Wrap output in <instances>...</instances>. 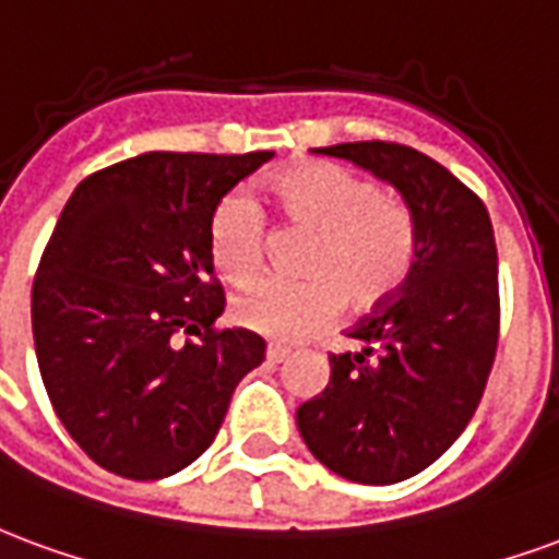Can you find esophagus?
Listing matches in <instances>:
<instances>
[{"label": "esophagus", "mask_w": 559, "mask_h": 559, "mask_svg": "<svg viewBox=\"0 0 559 559\" xmlns=\"http://www.w3.org/2000/svg\"><path fill=\"white\" fill-rule=\"evenodd\" d=\"M288 354H292V348H288V345L271 342V345H267V364H283Z\"/></svg>", "instance_id": "obj_1"}]
</instances>
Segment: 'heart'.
Segmentation results:
<instances>
[{"instance_id": "b5f03b06", "label": "heart", "mask_w": 559, "mask_h": 559, "mask_svg": "<svg viewBox=\"0 0 559 559\" xmlns=\"http://www.w3.org/2000/svg\"><path fill=\"white\" fill-rule=\"evenodd\" d=\"M285 229L309 240L297 255L304 280H264L231 300L240 328L267 340L300 342L336 319L340 307L372 312L396 300L419 255L417 223L393 193L336 163H307L267 185ZM267 226L247 193L223 195L207 219V255L229 283L264 271Z\"/></svg>"}]
</instances>
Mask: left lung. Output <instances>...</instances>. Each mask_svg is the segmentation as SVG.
<instances>
[{"label": "left lung", "mask_w": 559, "mask_h": 559, "mask_svg": "<svg viewBox=\"0 0 559 559\" xmlns=\"http://www.w3.org/2000/svg\"><path fill=\"white\" fill-rule=\"evenodd\" d=\"M319 151L396 187L419 255L396 300L348 330L364 352L330 354L328 386L297 408V429L333 474L393 486L438 462L486 393L500 336L495 229L483 199L423 151L381 140Z\"/></svg>", "instance_id": "8db88e82"}]
</instances>
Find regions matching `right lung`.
<instances>
[{
    "instance_id": "add662e5",
    "label": "right lung",
    "mask_w": 559,
    "mask_h": 559,
    "mask_svg": "<svg viewBox=\"0 0 559 559\" xmlns=\"http://www.w3.org/2000/svg\"><path fill=\"white\" fill-rule=\"evenodd\" d=\"M274 151H148L73 190L32 283V333L56 417L124 479H163L214 443L240 378L264 360L219 330L207 219Z\"/></svg>"
}]
</instances>
